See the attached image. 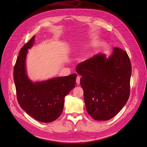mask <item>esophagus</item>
Segmentation results:
<instances>
[{"mask_svg": "<svg viewBox=\"0 0 147 147\" xmlns=\"http://www.w3.org/2000/svg\"><path fill=\"white\" fill-rule=\"evenodd\" d=\"M80 82V77L78 76V77H77V79H76V83L78 85H79Z\"/></svg>", "mask_w": 147, "mask_h": 147, "instance_id": "esophagus-1", "label": "esophagus"}]
</instances>
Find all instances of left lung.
<instances>
[{"label":"left lung","mask_w":147,"mask_h":147,"mask_svg":"<svg viewBox=\"0 0 147 147\" xmlns=\"http://www.w3.org/2000/svg\"><path fill=\"white\" fill-rule=\"evenodd\" d=\"M88 114L95 120H109L125 105L130 95L132 67L126 52L113 49L107 58L100 53L76 67Z\"/></svg>","instance_id":"obj_1"}]
</instances>
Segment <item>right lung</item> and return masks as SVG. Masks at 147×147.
<instances>
[{"mask_svg": "<svg viewBox=\"0 0 147 147\" xmlns=\"http://www.w3.org/2000/svg\"><path fill=\"white\" fill-rule=\"evenodd\" d=\"M35 36L20 51L13 69L18 102L31 117L43 123L57 119L63 111L64 98L76 84V74L33 82L27 74L26 61Z\"/></svg>", "mask_w": 147, "mask_h": 147, "instance_id": "obj_1", "label": "right lung"}]
</instances>
